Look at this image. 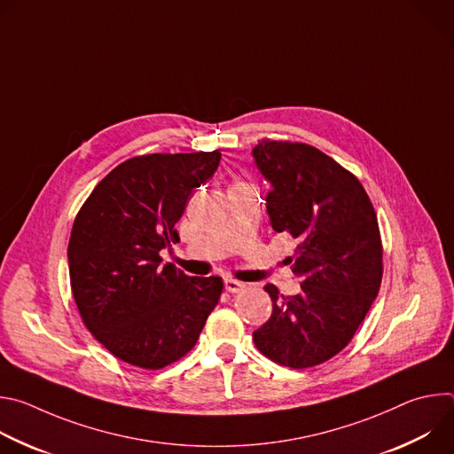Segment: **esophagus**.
Wrapping results in <instances>:
<instances>
[{"label":"esophagus","instance_id":"obj_1","mask_svg":"<svg viewBox=\"0 0 454 454\" xmlns=\"http://www.w3.org/2000/svg\"><path fill=\"white\" fill-rule=\"evenodd\" d=\"M224 289L228 293H240L246 289V284L244 282H239V280H233V278H226L224 280Z\"/></svg>","mask_w":454,"mask_h":454}]
</instances>
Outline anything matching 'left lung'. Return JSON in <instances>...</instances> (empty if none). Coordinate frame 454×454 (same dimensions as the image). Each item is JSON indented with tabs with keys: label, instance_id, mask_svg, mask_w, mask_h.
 <instances>
[{
	"label": "left lung",
	"instance_id": "left-lung-1",
	"mask_svg": "<svg viewBox=\"0 0 454 454\" xmlns=\"http://www.w3.org/2000/svg\"><path fill=\"white\" fill-rule=\"evenodd\" d=\"M253 158L273 184L266 198L273 230L298 240L287 262L301 278L294 296L264 287L273 312L253 341L282 366L310 368L350 343L379 293L377 214L359 179L312 145L264 138Z\"/></svg>",
	"mask_w": 454,
	"mask_h": 454
}]
</instances>
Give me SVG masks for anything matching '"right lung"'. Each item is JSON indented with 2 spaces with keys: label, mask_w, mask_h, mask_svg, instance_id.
<instances>
[{
  "label": "right lung",
  "mask_w": 454,
  "mask_h": 454,
  "mask_svg": "<svg viewBox=\"0 0 454 454\" xmlns=\"http://www.w3.org/2000/svg\"><path fill=\"white\" fill-rule=\"evenodd\" d=\"M219 161V151L129 158L93 188L74 221L68 264L79 314L127 364L161 370L184 357L221 298V277H186L160 256L179 240L176 223L188 198Z\"/></svg>",
  "instance_id": "1"
}]
</instances>
